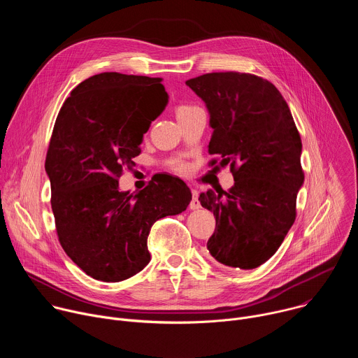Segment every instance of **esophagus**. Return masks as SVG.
Listing matches in <instances>:
<instances>
[{"label": "esophagus", "mask_w": 358, "mask_h": 358, "mask_svg": "<svg viewBox=\"0 0 358 358\" xmlns=\"http://www.w3.org/2000/svg\"><path fill=\"white\" fill-rule=\"evenodd\" d=\"M191 194H192V198L189 201V210H198L201 207L199 199H198V191L195 188H192Z\"/></svg>", "instance_id": "34e87169"}]
</instances>
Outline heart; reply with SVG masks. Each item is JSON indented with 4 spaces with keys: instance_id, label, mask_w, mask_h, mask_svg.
I'll use <instances>...</instances> for the list:
<instances>
[{
    "instance_id": "heart-1",
    "label": "heart",
    "mask_w": 358,
    "mask_h": 358,
    "mask_svg": "<svg viewBox=\"0 0 358 358\" xmlns=\"http://www.w3.org/2000/svg\"><path fill=\"white\" fill-rule=\"evenodd\" d=\"M198 109V106L195 105H191V103H181L177 106L176 109V113H177V117H181V116H185L188 113H191L192 110ZM169 167L176 171V173H185L187 171V166L184 162L178 160V159H174V160H170L169 162Z\"/></svg>"
}]
</instances>
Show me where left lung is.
Listing matches in <instances>:
<instances>
[{"label":"left lung","instance_id":"left-lung-1","mask_svg":"<svg viewBox=\"0 0 358 358\" xmlns=\"http://www.w3.org/2000/svg\"><path fill=\"white\" fill-rule=\"evenodd\" d=\"M203 101L214 129L210 155L229 166L228 191L201 192L215 215L207 248L218 262L241 269L265 264L296 220L297 191L304 181L301 138L276 86L261 76L213 72L185 82Z\"/></svg>","mask_w":358,"mask_h":358}]
</instances>
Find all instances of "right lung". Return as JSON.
<instances>
[{"instance_id":"obj_1","label":"right lung","mask_w":358,"mask_h":358,"mask_svg":"<svg viewBox=\"0 0 358 358\" xmlns=\"http://www.w3.org/2000/svg\"><path fill=\"white\" fill-rule=\"evenodd\" d=\"M167 101L160 78L105 72L79 83L58 113L45 159L50 206L61 246L93 279L120 282L138 273L150 262L152 224L185 211L191 201L176 177L151 178L136 194L119 191Z\"/></svg>"}]
</instances>
